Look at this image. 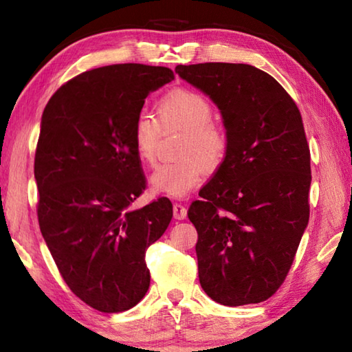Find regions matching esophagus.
<instances>
[{
	"label": "esophagus",
	"mask_w": 352,
	"mask_h": 352,
	"mask_svg": "<svg viewBox=\"0 0 352 352\" xmlns=\"http://www.w3.org/2000/svg\"><path fill=\"white\" fill-rule=\"evenodd\" d=\"M186 216H188L186 206L182 204H174V217L177 220H183V219H186Z\"/></svg>",
	"instance_id": "34e87169"
}]
</instances>
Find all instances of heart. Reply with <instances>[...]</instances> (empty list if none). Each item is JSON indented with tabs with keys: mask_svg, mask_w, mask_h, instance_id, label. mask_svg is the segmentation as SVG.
<instances>
[{
	"mask_svg": "<svg viewBox=\"0 0 352 352\" xmlns=\"http://www.w3.org/2000/svg\"><path fill=\"white\" fill-rule=\"evenodd\" d=\"M212 105L197 91L174 90L157 104V119L141 113L135 119L132 140L135 152L142 163L153 164L160 136L169 130H180L183 138L178 147L182 160L160 164L148 177L151 189L168 197L182 199L189 194L205 174L222 162L228 138L225 129L212 121Z\"/></svg>",
	"mask_w": 352,
	"mask_h": 352,
	"instance_id": "1",
	"label": "heart"
}]
</instances>
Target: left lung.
Masks as SVG:
<instances>
[{"label":"left lung","mask_w":352,"mask_h":352,"mask_svg":"<svg viewBox=\"0 0 352 352\" xmlns=\"http://www.w3.org/2000/svg\"><path fill=\"white\" fill-rule=\"evenodd\" d=\"M175 73L217 105L228 138L188 211L200 285L223 306L265 301L287 276L309 222L311 152L300 110L252 65H178Z\"/></svg>","instance_id":"1"}]
</instances>
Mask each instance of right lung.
Segmentation results:
<instances>
[{"label": "right lung", "mask_w": 352, "mask_h": 352, "mask_svg": "<svg viewBox=\"0 0 352 352\" xmlns=\"http://www.w3.org/2000/svg\"><path fill=\"white\" fill-rule=\"evenodd\" d=\"M172 79L169 68L140 63L85 71L41 116L34 163L41 236L68 287L100 312L129 311L144 298L146 250L170 223L169 199L132 208L146 188L132 130L144 99Z\"/></svg>", "instance_id": "right-lung-1"}]
</instances>
